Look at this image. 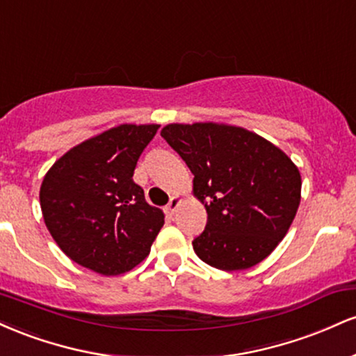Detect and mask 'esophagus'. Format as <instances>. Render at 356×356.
Returning <instances> with one entry per match:
<instances>
[{
    "label": "esophagus",
    "mask_w": 356,
    "mask_h": 356,
    "mask_svg": "<svg viewBox=\"0 0 356 356\" xmlns=\"http://www.w3.org/2000/svg\"><path fill=\"white\" fill-rule=\"evenodd\" d=\"M179 204H181V197H177V195H172V197H170L169 204H167V206H165V212H167V214L174 216V212L177 211Z\"/></svg>",
    "instance_id": "obj_1"
}]
</instances>
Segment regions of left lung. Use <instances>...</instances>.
Here are the masks:
<instances>
[{"label": "left lung", "mask_w": 356, "mask_h": 356, "mask_svg": "<svg viewBox=\"0 0 356 356\" xmlns=\"http://www.w3.org/2000/svg\"><path fill=\"white\" fill-rule=\"evenodd\" d=\"M161 136L194 174V194L206 206L195 254L222 271L271 254L300 206L301 175L291 159L241 127L170 124Z\"/></svg>", "instance_id": "left-lung-1"}]
</instances>
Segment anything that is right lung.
Returning <instances> with one entry per match:
<instances>
[{
  "instance_id": "1",
  "label": "right lung",
  "mask_w": 356,
  "mask_h": 356,
  "mask_svg": "<svg viewBox=\"0 0 356 356\" xmlns=\"http://www.w3.org/2000/svg\"><path fill=\"white\" fill-rule=\"evenodd\" d=\"M157 130L159 125L113 127L73 147L44 175V224L80 266L115 276L149 254L164 212L147 204L134 170Z\"/></svg>"
}]
</instances>
